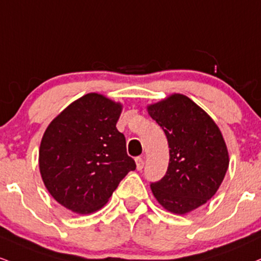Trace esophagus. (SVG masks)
<instances>
[{
	"label": "esophagus",
	"mask_w": 261,
	"mask_h": 261,
	"mask_svg": "<svg viewBox=\"0 0 261 261\" xmlns=\"http://www.w3.org/2000/svg\"><path fill=\"white\" fill-rule=\"evenodd\" d=\"M143 166H144L143 158H141V156H139V158H136V168H137V170H142Z\"/></svg>",
	"instance_id": "obj_1"
}]
</instances>
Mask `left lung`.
Masks as SVG:
<instances>
[{
    "instance_id": "1",
    "label": "left lung",
    "mask_w": 261,
    "mask_h": 261,
    "mask_svg": "<svg viewBox=\"0 0 261 261\" xmlns=\"http://www.w3.org/2000/svg\"><path fill=\"white\" fill-rule=\"evenodd\" d=\"M169 143V166L161 181L150 185L163 208L185 215L216 193L227 171L228 150L215 121L181 93L147 106Z\"/></svg>"
}]
</instances>
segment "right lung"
<instances>
[{"instance_id":"right-lung-1","label":"right lung","mask_w":261,"mask_h":261,"mask_svg":"<svg viewBox=\"0 0 261 261\" xmlns=\"http://www.w3.org/2000/svg\"><path fill=\"white\" fill-rule=\"evenodd\" d=\"M121 111L120 102L87 93L47 126L39 150L40 174L64 208L81 215L97 212L136 169L117 128Z\"/></svg>"}]
</instances>
